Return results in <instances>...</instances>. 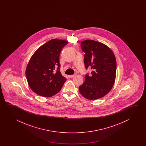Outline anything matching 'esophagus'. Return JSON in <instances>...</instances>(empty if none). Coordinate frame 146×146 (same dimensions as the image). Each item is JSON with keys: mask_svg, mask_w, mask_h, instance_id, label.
Returning <instances> with one entry per match:
<instances>
[{"mask_svg": "<svg viewBox=\"0 0 146 146\" xmlns=\"http://www.w3.org/2000/svg\"><path fill=\"white\" fill-rule=\"evenodd\" d=\"M74 76H75V74H72V75H69L68 77L69 78H72L73 77H74Z\"/></svg>", "mask_w": 146, "mask_h": 146, "instance_id": "34e87169", "label": "esophagus"}]
</instances>
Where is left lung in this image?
Returning <instances> with one entry per match:
<instances>
[{
  "mask_svg": "<svg viewBox=\"0 0 146 146\" xmlns=\"http://www.w3.org/2000/svg\"><path fill=\"white\" fill-rule=\"evenodd\" d=\"M85 54L86 68L92 69L91 74L85 76L84 84L79 87L81 95L88 100L102 98L111 90L115 80L116 62L112 50L96 40H85L81 43Z\"/></svg>",
  "mask_w": 146,
  "mask_h": 146,
  "instance_id": "obj_1",
  "label": "left lung"
}]
</instances>
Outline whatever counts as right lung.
Masks as SVG:
<instances>
[{
  "label": "right lung",
  "mask_w": 146,
  "mask_h": 146,
  "mask_svg": "<svg viewBox=\"0 0 146 146\" xmlns=\"http://www.w3.org/2000/svg\"><path fill=\"white\" fill-rule=\"evenodd\" d=\"M68 42L53 39L40 47L28 63L25 75L29 87L40 96L50 97L59 92L66 78L60 72L59 56Z\"/></svg>",
  "instance_id": "add662e5"
}]
</instances>
